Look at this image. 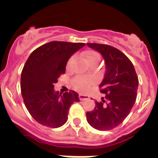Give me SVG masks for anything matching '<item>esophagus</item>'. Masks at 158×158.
<instances>
[{"instance_id":"obj_1","label":"esophagus","mask_w":158,"mask_h":158,"mask_svg":"<svg viewBox=\"0 0 158 158\" xmlns=\"http://www.w3.org/2000/svg\"><path fill=\"white\" fill-rule=\"evenodd\" d=\"M79 98L80 101H84V100H86V99H89V96H87V95H83V94H79Z\"/></svg>"}]
</instances>
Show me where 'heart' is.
I'll return each instance as SVG.
<instances>
[{"label":"heart","mask_w":158,"mask_h":158,"mask_svg":"<svg viewBox=\"0 0 158 158\" xmlns=\"http://www.w3.org/2000/svg\"><path fill=\"white\" fill-rule=\"evenodd\" d=\"M82 56L85 60V61L90 66L96 65L101 59V56L98 52L94 50H92V49H89V50H86L82 52ZM74 61H75V58L72 56L69 60V61L67 63V69H70L73 64ZM72 83L74 89H76L77 91L81 92V93H84V92L87 91V89L92 86L93 81L91 79L84 77V76H77L72 80Z\"/></svg>","instance_id":"b5f03b06"}]
</instances>
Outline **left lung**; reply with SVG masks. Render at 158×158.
<instances>
[{"mask_svg":"<svg viewBox=\"0 0 158 158\" xmlns=\"http://www.w3.org/2000/svg\"><path fill=\"white\" fill-rule=\"evenodd\" d=\"M87 45L102 54L106 71L99 85L106 97L95 102L94 110L86 113V120L97 130L109 131L120 125L130 113L137 97L139 79L133 64L121 51L104 44Z\"/></svg>","mask_w":158,"mask_h":158,"instance_id":"obj_1","label":"left lung"}]
</instances>
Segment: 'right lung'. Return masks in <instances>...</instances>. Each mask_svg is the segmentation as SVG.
Returning a JSON list of instances; mask_svg holds the SVG:
<instances>
[{"mask_svg": "<svg viewBox=\"0 0 158 158\" xmlns=\"http://www.w3.org/2000/svg\"><path fill=\"white\" fill-rule=\"evenodd\" d=\"M85 43L50 42L41 45L27 60L21 73V94L31 116L40 124L56 128L68 120L69 108L79 102L74 90L63 94L54 91V83L65 73L66 64L73 53Z\"/></svg>", "mask_w": 158, "mask_h": 158, "instance_id": "1", "label": "right lung"}]
</instances>
